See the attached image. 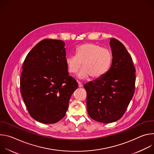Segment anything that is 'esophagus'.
<instances>
[{"instance_id": "34e87169", "label": "esophagus", "mask_w": 154, "mask_h": 154, "mask_svg": "<svg viewBox=\"0 0 154 154\" xmlns=\"http://www.w3.org/2000/svg\"><path fill=\"white\" fill-rule=\"evenodd\" d=\"M78 85H79V88H81V87H82V86H83V85L82 84V83L80 82H78Z\"/></svg>"}]
</instances>
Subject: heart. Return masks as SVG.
I'll use <instances>...</instances> for the list:
<instances>
[{
	"mask_svg": "<svg viewBox=\"0 0 154 154\" xmlns=\"http://www.w3.org/2000/svg\"><path fill=\"white\" fill-rule=\"evenodd\" d=\"M75 55H69L65 61L68 72L76 73L82 65L77 77L80 79H99L104 76L110 68L113 54L111 51L101 48L94 43L87 42L76 49Z\"/></svg>",
	"mask_w": 154,
	"mask_h": 154,
	"instance_id": "b5f03b06",
	"label": "heart"
}]
</instances>
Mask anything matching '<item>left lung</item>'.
I'll return each instance as SVG.
<instances>
[{"label":"left lung","mask_w":154,"mask_h":154,"mask_svg":"<svg viewBox=\"0 0 154 154\" xmlns=\"http://www.w3.org/2000/svg\"><path fill=\"white\" fill-rule=\"evenodd\" d=\"M111 68L102 77L84 85L89 116L102 123L122 118L135 93V68L132 58L118 39L111 38Z\"/></svg>","instance_id":"obj_1"}]
</instances>
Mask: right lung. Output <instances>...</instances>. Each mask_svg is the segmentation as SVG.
Here are the masks:
<instances>
[{
    "instance_id": "add662e5",
    "label": "right lung",
    "mask_w": 154,
    "mask_h": 154,
    "mask_svg": "<svg viewBox=\"0 0 154 154\" xmlns=\"http://www.w3.org/2000/svg\"><path fill=\"white\" fill-rule=\"evenodd\" d=\"M65 44L45 39L27 54L20 80V93L30 115L44 124L57 122L66 115L78 83L69 76Z\"/></svg>"
}]
</instances>
